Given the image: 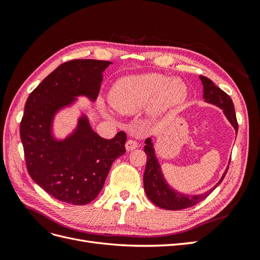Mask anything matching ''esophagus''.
<instances>
[{"mask_svg":"<svg viewBox=\"0 0 260 260\" xmlns=\"http://www.w3.org/2000/svg\"><path fill=\"white\" fill-rule=\"evenodd\" d=\"M138 146L139 144L135 140L129 139L127 142H125V149H127V151H133V149H136Z\"/></svg>","mask_w":260,"mask_h":260,"instance_id":"34e87169","label":"esophagus"}]
</instances>
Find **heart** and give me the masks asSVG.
<instances>
[{
  "label": "heart",
  "instance_id": "b5f03b06",
  "mask_svg": "<svg viewBox=\"0 0 260 260\" xmlns=\"http://www.w3.org/2000/svg\"><path fill=\"white\" fill-rule=\"evenodd\" d=\"M187 94L184 82L168 79L161 74L132 76L117 82L111 94V103L116 111L133 114L152 102V111L158 114L183 103Z\"/></svg>",
  "mask_w": 260,
  "mask_h": 260
}]
</instances>
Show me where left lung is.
Here are the masks:
<instances>
[{
	"label": "left lung",
	"instance_id": "8db88e82",
	"mask_svg": "<svg viewBox=\"0 0 260 260\" xmlns=\"http://www.w3.org/2000/svg\"><path fill=\"white\" fill-rule=\"evenodd\" d=\"M201 80L204 86V98H205V101L208 102V103L215 104L220 108H222L224 115L232 123L235 131L238 132L239 125L237 120V115H235V109L231 98L224 91L218 88L209 78L205 76H201ZM145 144L146 145L144 146V152L146 154L147 160L143 176L144 190L149 201H151L154 205L164 209L180 210L192 207L196 205V204H199L203 200H205L207 196L221 183V181L226 175L228 169H229V167L226 168L221 180H220L210 191L202 195L187 196L172 190V188L167 184L166 180L164 179V176L161 174L159 164L157 161V158L155 156L151 139H146Z\"/></svg>",
	"mask_w": 260,
	"mask_h": 260
}]
</instances>
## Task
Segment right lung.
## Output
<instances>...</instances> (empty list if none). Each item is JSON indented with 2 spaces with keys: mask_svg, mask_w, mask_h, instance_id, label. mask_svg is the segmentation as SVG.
Here are the masks:
<instances>
[{
  "mask_svg": "<svg viewBox=\"0 0 260 260\" xmlns=\"http://www.w3.org/2000/svg\"><path fill=\"white\" fill-rule=\"evenodd\" d=\"M111 61L73 59L62 62L30 93L20 121V139L28 174L45 192L60 202L85 205L101 192L116 158L125 153L127 135L111 139L94 132L85 117L73 136L56 142L51 122L59 108L77 95L93 101L100 93Z\"/></svg>",
  "mask_w": 260,
  "mask_h": 260,
  "instance_id": "1",
  "label": "right lung"
}]
</instances>
